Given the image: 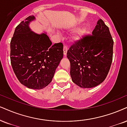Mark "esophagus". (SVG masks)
I'll use <instances>...</instances> for the list:
<instances>
[{"mask_svg": "<svg viewBox=\"0 0 127 127\" xmlns=\"http://www.w3.org/2000/svg\"><path fill=\"white\" fill-rule=\"evenodd\" d=\"M67 51H68V46L66 45H65L64 46V54L65 56L66 55Z\"/></svg>", "mask_w": 127, "mask_h": 127, "instance_id": "esophagus-1", "label": "esophagus"}]
</instances>
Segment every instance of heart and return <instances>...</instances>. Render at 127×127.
Masks as SVG:
<instances>
[{
	"label": "heart",
	"mask_w": 127,
	"mask_h": 127,
	"mask_svg": "<svg viewBox=\"0 0 127 127\" xmlns=\"http://www.w3.org/2000/svg\"><path fill=\"white\" fill-rule=\"evenodd\" d=\"M86 32H87V29L85 28H82V29H78V30L76 31L75 34L73 38H74L75 40L79 39H80L81 37Z\"/></svg>",
	"instance_id": "1"
}]
</instances>
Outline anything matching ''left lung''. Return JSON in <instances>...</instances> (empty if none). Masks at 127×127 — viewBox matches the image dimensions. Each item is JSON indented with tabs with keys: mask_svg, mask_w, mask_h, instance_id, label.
<instances>
[{
	"mask_svg": "<svg viewBox=\"0 0 127 127\" xmlns=\"http://www.w3.org/2000/svg\"><path fill=\"white\" fill-rule=\"evenodd\" d=\"M114 41L109 28L102 19L92 35L76 40L67 52L72 80L81 88H93L105 79L113 56Z\"/></svg>",
	"mask_w": 127,
	"mask_h": 127,
	"instance_id": "1",
	"label": "left lung"
}]
</instances>
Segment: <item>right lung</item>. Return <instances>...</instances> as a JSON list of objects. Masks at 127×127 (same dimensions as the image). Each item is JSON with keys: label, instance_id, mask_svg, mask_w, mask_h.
Instances as JSON below:
<instances>
[{"label": "right lung", "instance_id": "1", "mask_svg": "<svg viewBox=\"0 0 127 127\" xmlns=\"http://www.w3.org/2000/svg\"><path fill=\"white\" fill-rule=\"evenodd\" d=\"M29 16L16 28L10 41V61L16 76L29 88L40 90L51 83L64 56L63 43L52 45L49 37L31 31Z\"/></svg>", "mask_w": 127, "mask_h": 127}]
</instances>
